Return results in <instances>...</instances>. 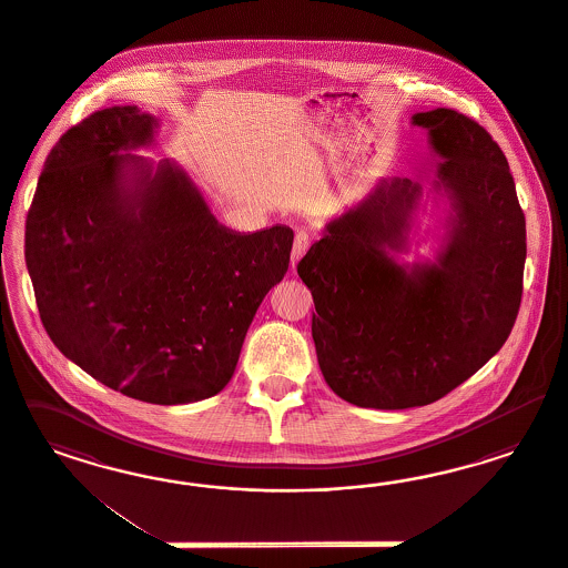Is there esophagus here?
I'll list each match as a JSON object with an SVG mask.
<instances>
[{
	"label": "esophagus",
	"mask_w": 568,
	"mask_h": 568,
	"mask_svg": "<svg viewBox=\"0 0 568 568\" xmlns=\"http://www.w3.org/2000/svg\"><path fill=\"white\" fill-rule=\"evenodd\" d=\"M310 247V235L306 231H297L295 233V240H293L292 247V266L295 268V264L302 260V256L308 252Z\"/></svg>",
	"instance_id": "esophagus-1"
}]
</instances>
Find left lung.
<instances>
[{
  "label": "left lung",
  "instance_id": "8db88e82",
  "mask_svg": "<svg viewBox=\"0 0 568 568\" xmlns=\"http://www.w3.org/2000/svg\"><path fill=\"white\" fill-rule=\"evenodd\" d=\"M413 124L442 158L430 176L447 200L435 260H396L423 185L394 176L333 219L297 264L323 377L361 408L427 406L456 389L498 354L523 295L525 214L498 143L449 108L416 112Z\"/></svg>",
  "mask_w": 568,
  "mask_h": 568
}]
</instances>
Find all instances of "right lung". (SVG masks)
<instances>
[{
	"mask_svg": "<svg viewBox=\"0 0 568 568\" xmlns=\"http://www.w3.org/2000/svg\"><path fill=\"white\" fill-rule=\"evenodd\" d=\"M138 105L91 114L53 145L27 219L24 258L53 345L105 387L174 406L231 381L293 231L226 229Z\"/></svg>",
	"mask_w": 568,
	"mask_h": 568,
	"instance_id": "add662e5",
	"label": "right lung"
}]
</instances>
